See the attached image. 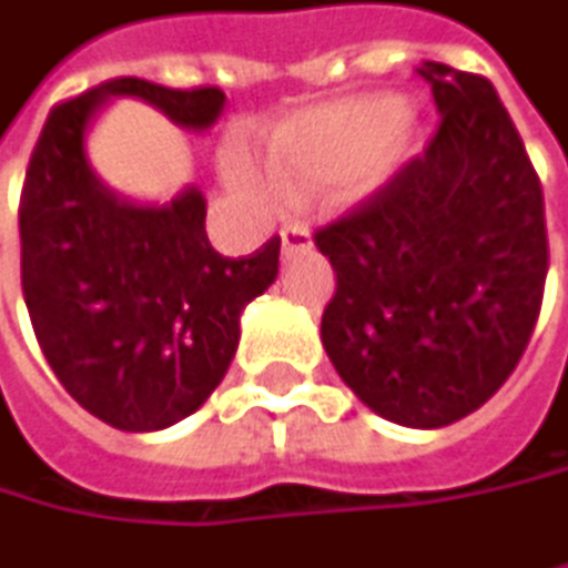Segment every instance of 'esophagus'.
Masks as SVG:
<instances>
[{"mask_svg":"<svg viewBox=\"0 0 568 568\" xmlns=\"http://www.w3.org/2000/svg\"><path fill=\"white\" fill-rule=\"evenodd\" d=\"M280 240H283V250H305V246H312V233L308 227H302V224H285L283 231H280Z\"/></svg>","mask_w":568,"mask_h":568,"instance_id":"esophagus-1","label":"esophagus"}]
</instances>
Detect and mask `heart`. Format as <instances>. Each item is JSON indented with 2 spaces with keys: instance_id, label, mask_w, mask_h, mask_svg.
Returning a JSON list of instances; mask_svg holds the SVG:
<instances>
[{
  "instance_id": "1",
  "label": "heart",
  "mask_w": 568,
  "mask_h": 568,
  "mask_svg": "<svg viewBox=\"0 0 568 568\" xmlns=\"http://www.w3.org/2000/svg\"><path fill=\"white\" fill-rule=\"evenodd\" d=\"M413 116L389 100H335L285 116L263 139V175L285 194L332 181L344 197L377 191L403 162Z\"/></svg>"
}]
</instances>
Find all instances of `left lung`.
Returning a JSON list of instances; mask_svg holds the SVG:
<instances>
[{
	"label": "left lung",
	"mask_w": 568,
	"mask_h": 568,
	"mask_svg": "<svg viewBox=\"0 0 568 568\" xmlns=\"http://www.w3.org/2000/svg\"><path fill=\"white\" fill-rule=\"evenodd\" d=\"M436 135L315 231L337 288L322 344L364 406L438 429L485 406L527 351L549 270L542 187L481 74L426 61Z\"/></svg>",
	"instance_id": "8db88e82"
}]
</instances>
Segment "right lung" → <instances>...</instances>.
I'll use <instances>...</instances> for the list:
<instances>
[{
    "label": "right lung",
    "instance_id": "obj_1",
    "mask_svg": "<svg viewBox=\"0 0 568 568\" xmlns=\"http://www.w3.org/2000/svg\"><path fill=\"white\" fill-rule=\"evenodd\" d=\"M110 97H139L181 130H211L224 90L116 78L58 103L31 152L19 204L22 292L54 377L123 433L191 416L224 381L240 312L280 273V236L221 256L191 184L169 204H135L97 179L83 139Z\"/></svg>",
    "mask_w": 568,
    "mask_h": 568
}]
</instances>
